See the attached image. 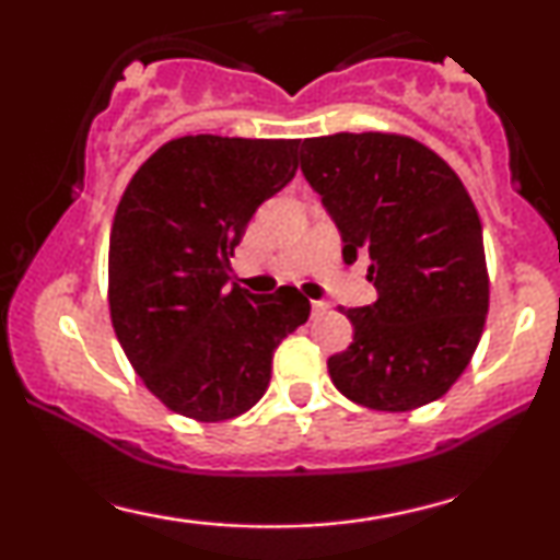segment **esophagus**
<instances>
[{"instance_id": "1", "label": "esophagus", "mask_w": 560, "mask_h": 560, "mask_svg": "<svg viewBox=\"0 0 560 560\" xmlns=\"http://www.w3.org/2000/svg\"><path fill=\"white\" fill-rule=\"evenodd\" d=\"M326 307H329V305H326L324 300H313V316H318V313H324Z\"/></svg>"}]
</instances>
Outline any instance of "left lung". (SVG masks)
Returning a JSON list of instances; mask_svg holds the SVG:
<instances>
[{
    "label": "left lung",
    "mask_w": 560,
    "mask_h": 560,
    "mask_svg": "<svg viewBox=\"0 0 560 560\" xmlns=\"http://www.w3.org/2000/svg\"><path fill=\"white\" fill-rule=\"evenodd\" d=\"M300 168L342 234V258L369 260L376 302L350 307L355 337L329 376L363 408L440 400L464 374L490 307L479 213L436 152L400 133L302 141Z\"/></svg>",
    "instance_id": "obj_1"
}]
</instances>
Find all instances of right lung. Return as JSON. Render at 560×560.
<instances>
[{
	"label": "right lung",
	"mask_w": 560,
	"mask_h": 560,
	"mask_svg": "<svg viewBox=\"0 0 560 560\" xmlns=\"http://www.w3.org/2000/svg\"><path fill=\"white\" fill-rule=\"evenodd\" d=\"M300 139L213 133L163 144L133 173L110 231L115 337L173 413L215 423L266 395L273 350L311 316L294 287L229 284L255 210L298 171Z\"/></svg>",
	"instance_id": "obj_1"
}]
</instances>
